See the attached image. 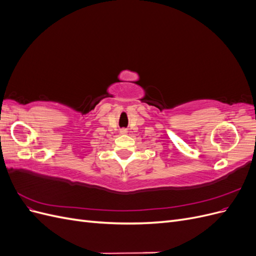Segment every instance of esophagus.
<instances>
[{"label": "esophagus", "mask_w": 256, "mask_h": 256, "mask_svg": "<svg viewBox=\"0 0 256 256\" xmlns=\"http://www.w3.org/2000/svg\"><path fill=\"white\" fill-rule=\"evenodd\" d=\"M128 132V131H127V129H125V128H122V129H120V134H126Z\"/></svg>", "instance_id": "esophagus-1"}]
</instances>
